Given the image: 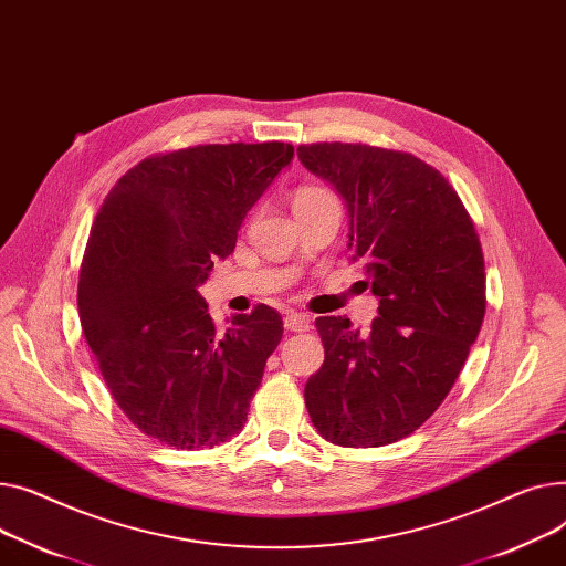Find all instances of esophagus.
I'll return each mask as SVG.
<instances>
[{
    "mask_svg": "<svg viewBox=\"0 0 566 566\" xmlns=\"http://www.w3.org/2000/svg\"><path fill=\"white\" fill-rule=\"evenodd\" d=\"M285 328L296 331V334H304V331L311 328V317L304 313H290L285 317Z\"/></svg>",
    "mask_w": 566,
    "mask_h": 566,
    "instance_id": "1",
    "label": "esophagus"
}]
</instances>
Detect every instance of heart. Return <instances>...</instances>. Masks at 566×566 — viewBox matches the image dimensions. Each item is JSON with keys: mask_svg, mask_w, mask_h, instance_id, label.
Returning <instances> with one entry per match:
<instances>
[{"mask_svg": "<svg viewBox=\"0 0 566 566\" xmlns=\"http://www.w3.org/2000/svg\"><path fill=\"white\" fill-rule=\"evenodd\" d=\"M326 198H336L328 189L324 187H315V185H304L294 191V210L296 208H306L319 201H326Z\"/></svg>", "mask_w": 566, "mask_h": 566, "instance_id": "heart-1", "label": "heart"}]
</instances>
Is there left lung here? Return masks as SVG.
Returning a JSON list of instances; mask_svg holds the SVG:
<instances>
[{"label":"left lung","mask_w":566,"mask_h":566,"mask_svg":"<svg viewBox=\"0 0 566 566\" xmlns=\"http://www.w3.org/2000/svg\"><path fill=\"white\" fill-rule=\"evenodd\" d=\"M296 155L345 198L352 262L379 296L365 336L347 317L315 319L324 363L306 409L334 446H388L443 405L469 358L486 308L482 244L454 187L411 153L322 142Z\"/></svg>","instance_id":"8db88e82"}]
</instances>
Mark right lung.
I'll return each mask as SVG.
<instances>
[{"label": "right lung", "instance_id": "1", "mask_svg": "<svg viewBox=\"0 0 566 566\" xmlns=\"http://www.w3.org/2000/svg\"><path fill=\"white\" fill-rule=\"evenodd\" d=\"M292 155L281 142L150 155L97 210L77 285L82 331L114 402L159 443L214 448L247 422L283 319L258 304L219 334L198 287Z\"/></svg>", "mask_w": 566, "mask_h": 566}]
</instances>
